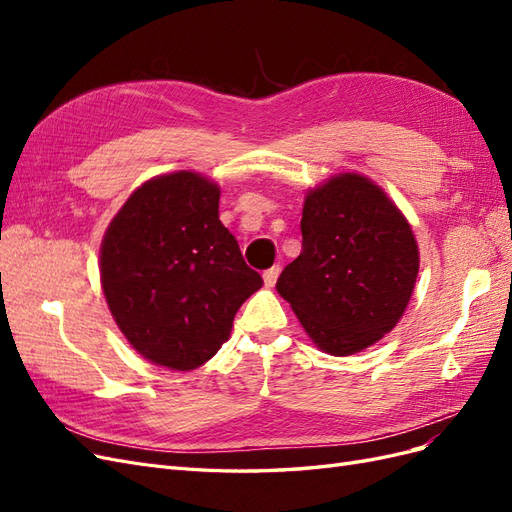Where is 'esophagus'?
Wrapping results in <instances>:
<instances>
[{
  "label": "esophagus",
  "mask_w": 512,
  "mask_h": 512,
  "mask_svg": "<svg viewBox=\"0 0 512 512\" xmlns=\"http://www.w3.org/2000/svg\"><path fill=\"white\" fill-rule=\"evenodd\" d=\"M280 271H282L280 265H275V267H271V269L265 271V275H262V277H265V286H267V288H273V286H275L277 277H280Z\"/></svg>",
  "instance_id": "esophagus-1"
}]
</instances>
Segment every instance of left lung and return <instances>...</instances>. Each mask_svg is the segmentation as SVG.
Segmentation results:
<instances>
[{
    "mask_svg": "<svg viewBox=\"0 0 512 512\" xmlns=\"http://www.w3.org/2000/svg\"><path fill=\"white\" fill-rule=\"evenodd\" d=\"M301 232L277 292L320 350L348 356L376 344L404 316L418 275L404 213L374 181L344 173L307 192Z\"/></svg>",
    "mask_w": 512,
    "mask_h": 512,
    "instance_id": "left-lung-1",
    "label": "left lung"
}]
</instances>
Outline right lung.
<instances>
[{
    "mask_svg": "<svg viewBox=\"0 0 512 512\" xmlns=\"http://www.w3.org/2000/svg\"><path fill=\"white\" fill-rule=\"evenodd\" d=\"M108 309L147 361L190 371L222 348L262 277L220 222V188L179 170L145 181L100 247Z\"/></svg>",
    "mask_w": 512,
    "mask_h": 512,
    "instance_id": "obj_1",
    "label": "right lung"
}]
</instances>
